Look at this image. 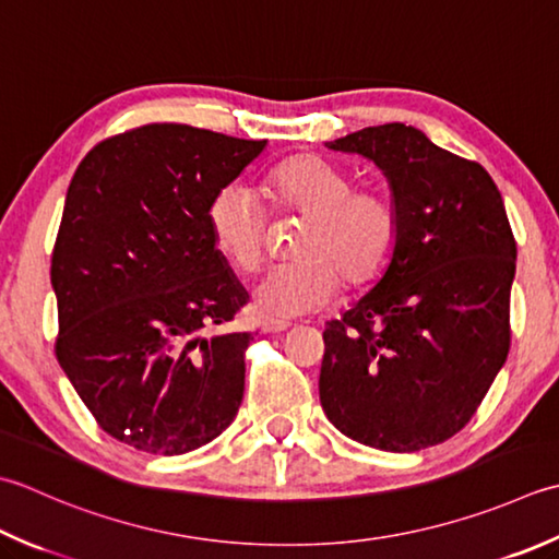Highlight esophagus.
<instances>
[{"label":"esophagus","mask_w":559,"mask_h":559,"mask_svg":"<svg viewBox=\"0 0 559 559\" xmlns=\"http://www.w3.org/2000/svg\"><path fill=\"white\" fill-rule=\"evenodd\" d=\"M259 326H261V332H264V334H276V332H286L290 322H286V320H261Z\"/></svg>","instance_id":"obj_1"}]
</instances>
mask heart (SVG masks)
<instances>
[{
  "mask_svg": "<svg viewBox=\"0 0 559 559\" xmlns=\"http://www.w3.org/2000/svg\"><path fill=\"white\" fill-rule=\"evenodd\" d=\"M271 211L305 217L293 245L298 261L271 269L254 290L266 317H298L324 308L342 283L376 286L397 257L402 213L385 186L358 183L336 162L295 152L266 174ZM215 249L239 273L257 271L266 254L269 213L242 183H225L205 207Z\"/></svg>",
  "mask_w": 559,
  "mask_h": 559,
  "instance_id": "1",
  "label": "heart"
}]
</instances>
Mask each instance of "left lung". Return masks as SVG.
<instances>
[{
	"label": "left lung",
	"mask_w": 559,
	"mask_h": 559,
	"mask_svg": "<svg viewBox=\"0 0 559 559\" xmlns=\"http://www.w3.org/2000/svg\"><path fill=\"white\" fill-rule=\"evenodd\" d=\"M388 174L397 257L326 322L320 402L338 431L390 453L443 443L473 419L511 346L516 239L495 179L404 123L330 142Z\"/></svg>",
	"instance_id": "obj_1"
}]
</instances>
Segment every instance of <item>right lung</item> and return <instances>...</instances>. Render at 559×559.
Returning a JSON list of instances; mask_svg holds the SVG:
<instances>
[{"label":"right lung","mask_w":559,"mask_h":559,"mask_svg":"<svg viewBox=\"0 0 559 559\" xmlns=\"http://www.w3.org/2000/svg\"><path fill=\"white\" fill-rule=\"evenodd\" d=\"M266 140L147 123L98 142L70 181L50 259L55 356L102 429L181 455L242 404L249 332H217L247 305L205 207Z\"/></svg>","instance_id":"obj_1"}]
</instances>
